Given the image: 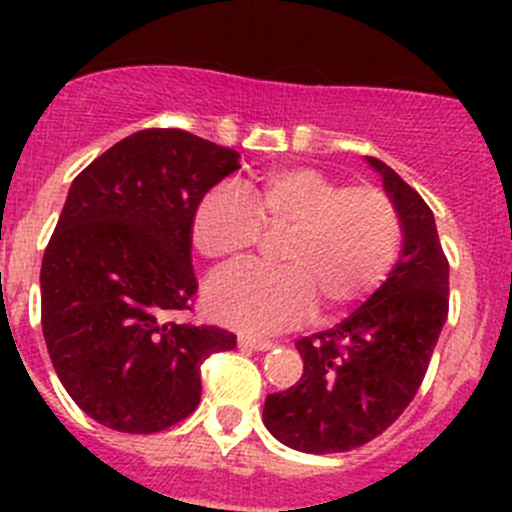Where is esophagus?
Returning <instances> with one entry per match:
<instances>
[{
    "label": "esophagus",
    "instance_id": "esophagus-1",
    "mask_svg": "<svg viewBox=\"0 0 512 512\" xmlns=\"http://www.w3.org/2000/svg\"><path fill=\"white\" fill-rule=\"evenodd\" d=\"M237 344H240L242 349H252V352H267V349L275 347L270 339H255L247 337V334H240V337H237Z\"/></svg>",
    "mask_w": 512,
    "mask_h": 512
}]
</instances>
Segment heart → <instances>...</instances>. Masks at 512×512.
<instances>
[{"instance_id":"1","label":"heart","mask_w":512,"mask_h":512,"mask_svg":"<svg viewBox=\"0 0 512 512\" xmlns=\"http://www.w3.org/2000/svg\"><path fill=\"white\" fill-rule=\"evenodd\" d=\"M265 232L282 235L280 267H240L210 282V314L227 327L270 334L304 322L322 302L342 312L369 297L394 270L401 215L381 188L317 168H285L245 185L208 190L193 215V245L215 265L245 260Z\"/></svg>"}]
</instances>
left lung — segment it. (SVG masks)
Wrapping results in <instances>:
<instances>
[{"label": "left lung", "mask_w": 512, "mask_h": 512, "mask_svg": "<svg viewBox=\"0 0 512 512\" xmlns=\"http://www.w3.org/2000/svg\"><path fill=\"white\" fill-rule=\"evenodd\" d=\"M366 163L399 210L404 250L344 322L299 339L302 379L267 396L262 421L294 451L342 453L384 433L414 401L448 317V260L431 208L379 158Z\"/></svg>", "instance_id": "obj_1"}]
</instances>
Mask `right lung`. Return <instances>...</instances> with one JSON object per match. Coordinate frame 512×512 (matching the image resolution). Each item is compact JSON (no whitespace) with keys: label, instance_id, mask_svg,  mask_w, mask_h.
<instances>
[{"label":"right lung","instance_id":"right-lung-1","mask_svg":"<svg viewBox=\"0 0 512 512\" xmlns=\"http://www.w3.org/2000/svg\"><path fill=\"white\" fill-rule=\"evenodd\" d=\"M240 153L146 128L81 170L41 260V329L61 384L113 431L158 433L200 404V366L235 334L170 319L198 292L193 215Z\"/></svg>","mask_w":512,"mask_h":512}]
</instances>
